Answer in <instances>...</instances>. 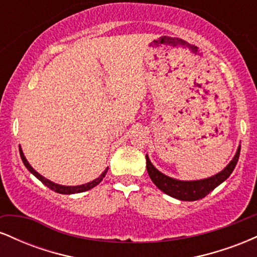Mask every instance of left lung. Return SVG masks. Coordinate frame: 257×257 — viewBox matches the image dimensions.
<instances>
[{"label": "left lung", "mask_w": 257, "mask_h": 257, "mask_svg": "<svg viewBox=\"0 0 257 257\" xmlns=\"http://www.w3.org/2000/svg\"><path fill=\"white\" fill-rule=\"evenodd\" d=\"M240 153V145L238 147L237 152H235L234 157L232 161L227 164L223 170L220 173L215 174L210 178L202 179V180H193V181H182V180H176L170 176H167L166 174L161 173L156 167L153 166L150 161L149 156L146 155V168L147 173H149L150 178L152 182L155 184L161 191L167 193L168 196L173 197V198L180 200H198L204 198L206 194H209L214 188L222 184L225 180L229 178L235 166H237L238 158H239Z\"/></svg>", "instance_id": "left-lung-1"}]
</instances>
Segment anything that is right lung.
<instances>
[{"instance_id":"add662e5","label":"right lung","mask_w":257,"mask_h":257,"mask_svg":"<svg viewBox=\"0 0 257 257\" xmlns=\"http://www.w3.org/2000/svg\"><path fill=\"white\" fill-rule=\"evenodd\" d=\"M19 151H20V157H22L23 163H24V166H25L26 168H28L29 172H30L31 174H34V175L36 176V178H37L38 180H40V181L42 182V184L46 185L47 187H49V188H51V190L55 191V192H58V193H61V194L81 193V192H85V191L90 190V188L95 187L96 185H99L100 182L102 181V179L105 178L106 173H107V170H108V168H106V169L104 170V172H102V174L99 176V178H96L95 180H93V181H90V182H87V184L78 185V186H64V185H59V184H55V182L51 181V180L46 179V178H44V176L41 175V174H38V173L36 172V170H35L34 168H32V167L30 166V163H29V162H28V159L25 158L24 153H23V150H22V147H20V146H19Z\"/></svg>"}]
</instances>
